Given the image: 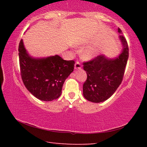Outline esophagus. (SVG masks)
Instances as JSON below:
<instances>
[{
    "mask_svg": "<svg viewBox=\"0 0 147 147\" xmlns=\"http://www.w3.org/2000/svg\"><path fill=\"white\" fill-rule=\"evenodd\" d=\"M81 67H82V65H81L80 63V62H78V61H76L75 65H74V69H81Z\"/></svg>",
    "mask_w": 147,
    "mask_h": 147,
    "instance_id": "esophagus-1",
    "label": "esophagus"
}]
</instances>
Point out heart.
<instances>
[{
  "label": "heart",
  "mask_w": 147,
  "mask_h": 147,
  "mask_svg": "<svg viewBox=\"0 0 147 147\" xmlns=\"http://www.w3.org/2000/svg\"><path fill=\"white\" fill-rule=\"evenodd\" d=\"M96 54H97L96 49L95 48H93V47H90V48L85 49L82 51V57L84 59L89 60V59L93 58L96 55Z\"/></svg>",
  "instance_id": "1"
}]
</instances>
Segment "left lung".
Returning <instances> with one entry per match:
<instances>
[{
	"mask_svg": "<svg viewBox=\"0 0 147 147\" xmlns=\"http://www.w3.org/2000/svg\"><path fill=\"white\" fill-rule=\"evenodd\" d=\"M118 32L122 34L120 28ZM123 45L121 53L113 59L99 55L84 62L87 80L83 85V94L87 100L99 103L108 99L115 93L123 80L129 56L128 45L123 35L119 36Z\"/></svg>",
	"mask_w": 147,
	"mask_h": 147,
	"instance_id": "obj_1",
	"label": "left lung"
}]
</instances>
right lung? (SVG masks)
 Instances as JSON below:
<instances>
[{"label": "right lung", "instance_id": "1", "mask_svg": "<svg viewBox=\"0 0 147 147\" xmlns=\"http://www.w3.org/2000/svg\"><path fill=\"white\" fill-rule=\"evenodd\" d=\"M19 58L22 80L35 97L43 101L59 97L65 80L74 70V60H64L58 55L32 58L24 48L23 39L19 45Z\"/></svg>", "mask_w": 147, "mask_h": 147}]
</instances>
